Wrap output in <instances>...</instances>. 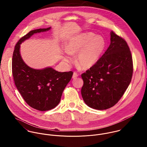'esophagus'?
Listing matches in <instances>:
<instances>
[{"label": "esophagus", "instance_id": "obj_1", "mask_svg": "<svg viewBox=\"0 0 147 147\" xmlns=\"http://www.w3.org/2000/svg\"><path fill=\"white\" fill-rule=\"evenodd\" d=\"M78 76H79V74H78L76 72H74V74H73V76H72V78H73L74 79H75V78H77Z\"/></svg>", "mask_w": 147, "mask_h": 147}]
</instances>
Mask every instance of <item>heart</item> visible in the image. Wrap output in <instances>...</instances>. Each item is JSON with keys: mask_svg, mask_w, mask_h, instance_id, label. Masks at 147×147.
<instances>
[{"mask_svg": "<svg viewBox=\"0 0 147 147\" xmlns=\"http://www.w3.org/2000/svg\"><path fill=\"white\" fill-rule=\"evenodd\" d=\"M104 38L91 32L84 33L73 37L65 46L67 52L70 54L79 52L76 57L79 66L84 69L93 66L98 60L105 47ZM64 60L69 61V58Z\"/></svg>", "mask_w": 147, "mask_h": 147, "instance_id": "1", "label": "heart"}]
</instances>
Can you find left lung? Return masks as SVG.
I'll use <instances>...</instances> for the list:
<instances>
[{
	"label": "left lung",
	"mask_w": 147,
	"mask_h": 147,
	"mask_svg": "<svg viewBox=\"0 0 147 147\" xmlns=\"http://www.w3.org/2000/svg\"><path fill=\"white\" fill-rule=\"evenodd\" d=\"M110 44L96 63L82 74V95L85 103L97 110L117 104L130 83L133 74L131 51L125 39L114 32Z\"/></svg>",
	"instance_id": "obj_1"
}]
</instances>
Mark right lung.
<instances>
[{
  "label": "right lung",
  "mask_w": 147,
  "mask_h": 147,
  "mask_svg": "<svg viewBox=\"0 0 147 147\" xmlns=\"http://www.w3.org/2000/svg\"><path fill=\"white\" fill-rule=\"evenodd\" d=\"M50 29L33 30L22 37L15 45L12 56V71L15 85L27 104L40 111L51 110L59 104L74 74L72 71L58 72L51 67L35 69L22 61L20 54L21 42L34 33Z\"/></svg>",
  "instance_id": "1"
}]
</instances>
